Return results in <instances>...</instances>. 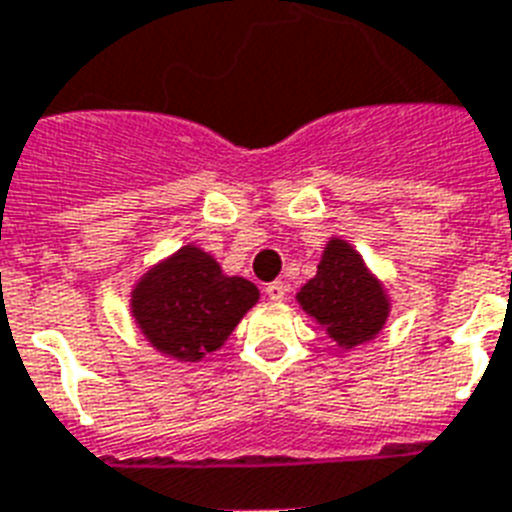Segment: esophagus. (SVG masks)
I'll use <instances>...</instances> for the list:
<instances>
[{
	"mask_svg": "<svg viewBox=\"0 0 512 512\" xmlns=\"http://www.w3.org/2000/svg\"><path fill=\"white\" fill-rule=\"evenodd\" d=\"M286 292H289V286H286L284 281H273V284L265 286V294H268L270 299H276V302H281V299L286 297Z\"/></svg>",
	"mask_w": 512,
	"mask_h": 512,
	"instance_id": "obj_1",
	"label": "esophagus"
}]
</instances>
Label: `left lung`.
<instances>
[{"instance_id": "obj_1", "label": "left lung", "mask_w": 512, "mask_h": 512, "mask_svg": "<svg viewBox=\"0 0 512 512\" xmlns=\"http://www.w3.org/2000/svg\"><path fill=\"white\" fill-rule=\"evenodd\" d=\"M302 310L326 326L339 347H357L384 328L389 299L368 273L363 257L342 239H331L318 273L297 294Z\"/></svg>"}]
</instances>
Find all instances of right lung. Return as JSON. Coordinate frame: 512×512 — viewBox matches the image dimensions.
Masks as SVG:
<instances>
[{
  "label": "right lung",
  "mask_w": 512,
  "mask_h": 512,
  "mask_svg": "<svg viewBox=\"0 0 512 512\" xmlns=\"http://www.w3.org/2000/svg\"><path fill=\"white\" fill-rule=\"evenodd\" d=\"M257 297L252 281L226 276L213 257L189 244L141 278L131 307L155 350L199 360L226 342Z\"/></svg>",
  "instance_id": "right-lung-1"
}]
</instances>
